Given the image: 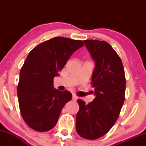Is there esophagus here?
Masks as SVG:
<instances>
[{
	"instance_id": "34e87169",
	"label": "esophagus",
	"mask_w": 146,
	"mask_h": 146,
	"mask_svg": "<svg viewBox=\"0 0 146 146\" xmlns=\"http://www.w3.org/2000/svg\"><path fill=\"white\" fill-rule=\"evenodd\" d=\"M77 99H78V97L75 95H73V98H72V100H73V101H76Z\"/></svg>"
}]
</instances>
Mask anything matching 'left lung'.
<instances>
[{
  "mask_svg": "<svg viewBox=\"0 0 146 146\" xmlns=\"http://www.w3.org/2000/svg\"><path fill=\"white\" fill-rule=\"evenodd\" d=\"M95 62L92 87L95 98L86 104L78 100L80 109L76 116V131L86 139H96L106 135L119 116L125 100V77L120 57L106 41L84 40Z\"/></svg>",
  "mask_w": 146,
  "mask_h": 146,
  "instance_id": "left-lung-1",
  "label": "left lung"
}]
</instances>
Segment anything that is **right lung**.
I'll return each mask as SVG.
<instances>
[{"label":"right lung","mask_w":146,"mask_h":146,"mask_svg":"<svg viewBox=\"0 0 146 146\" xmlns=\"http://www.w3.org/2000/svg\"><path fill=\"white\" fill-rule=\"evenodd\" d=\"M84 45L82 40L56 37L29 52L20 72L17 94L22 117L33 130L46 132L56 125L72 94L53 88V78Z\"/></svg>","instance_id":"obj_1"}]
</instances>
